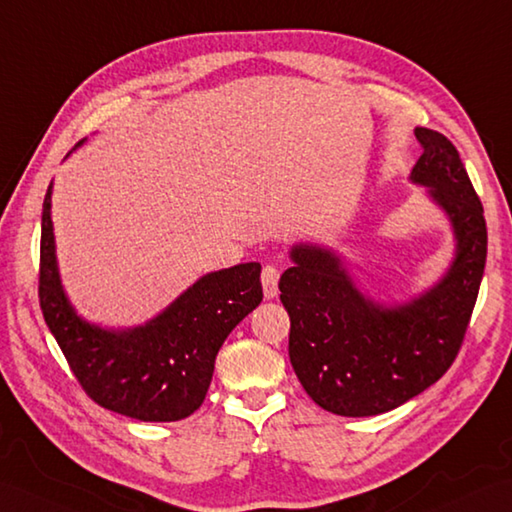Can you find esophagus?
I'll return each mask as SVG.
<instances>
[{
	"instance_id": "esophagus-1",
	"label": "esophagus",
	"mask_w": 512,
	"mask_h": 512,
	"mask_svg": "<svg viewBox=\"0 0 512 512\" xmlns=\"http://www.w3.org/2000/svg\"><path fill=\"white\" fill-rule=\"evenodd\" d=\"M261 285H264L266 299H275L279 292V270L275 266H266L261 270Z\"/></svg>"
}]
</instances>
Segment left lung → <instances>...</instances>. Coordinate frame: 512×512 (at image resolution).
<instances>
[{"mask_svg":"<svg viewBox=\"0 0 512 512\" xmlns=\"http://www.w3.org/2000/svg\"><path fill=\"white\" fill-rule=\"evenodd\" d=\"M423 154L410 181L427 187L454 233V259L430 290L406 303L366 296L336 251L310 242L290 248L281 303L290 314V362L320 408L373 417L438 382L456 360L486 264L482 202L451 141L414 128Z\"/></svg>","mask_w":512,"mask_h":512,"instance_id":"1","label":"left lung"}]
</instances>
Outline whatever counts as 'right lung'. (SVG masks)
<instances>
[{
	"mask_svg": "<svg viewBox=\"0 0 512 512\" xmlns=\"http://www.w3.org/2000/svg\"><path fill=\"white\" fill-rule=\"evenodd\" d=\"M259 272L257 261L207 272L144 325H93L78 316L61 283L52 183L47 187L39 272L43 318L80 386L106 410L150 423L194 414L205 401L222 342L264 299Z\"/></svg>",
	"mask_w": 512,
	"mask_h": 512,
	"instance_id": "obj_1",
	"label": "right lung"
}]
</instances>
